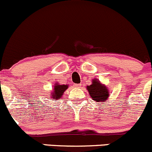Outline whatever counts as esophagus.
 I'll list each match as a JSON object with an SVG mask.
<instances>
[{
    "label": "esophagus",
    "mask_w": 152,
    "mask_h": 152,
    "mask_svg": "<svg viewBox=\"0 0 152 152\" xmlns=\"http://www.w3.org/2000/svg\"><path fill=\"white\" fill-rule=\"evenodd\" d=\"M80 84H75V86L76 88H80Z\"/></svg>",
    "instance_id": "obj_1"
}]
</instances>
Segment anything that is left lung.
I'll list each match as a JSON object with an SVG mask.
<instances>
[{
	"instance_id": "left-lung-1",
	"label": "left lung",
	"mask_w": 152,
	"mask_h": 152,
	"mask_svg": "<svg viewBox=\"0 0 152 152\" xmlns=\"http://www.w3.org/2000/svg\"><path fill=\"white\" fill-rule=\"evenodd\" d=\"M87 89L91 99L97 102H104V101L108 99V89L102 85L101 83L96 79L94 80L91 85L88 86Z\"/></svg>"
}]
</instances>
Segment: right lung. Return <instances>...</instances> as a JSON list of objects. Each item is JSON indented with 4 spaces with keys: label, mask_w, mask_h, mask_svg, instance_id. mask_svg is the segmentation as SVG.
<instances>
[{
    "label": "right lung",
    "mask_w": 152,
    "mask_h": 152,
    "mask_svg": "<svg viewBox=\"0 0 152 152\" xmlns=\"http://www.w3.org/2000/svg\"><path fill=\"white\" fill-rule=\"evenodd\" d=\"M67 88H68V86L67 85H58V83L56 84V86H54V88H53L52 94H51V96H52L51 98L53 99V100H55V99H58L60 98H61L64 92L66 90Z\"/></svg>",
    "instance_id": "right-lung-1"
}]
</instances>
